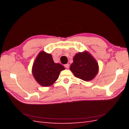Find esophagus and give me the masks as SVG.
<instances>
[{
	"label": "esophagus",
	"instance_id": "obj_1",
	"mask_svg": "<svg viewBox=\"0 0 129 129\" xmlns=\"http://www.w3.org/2000/svg\"><path fill=\"white\" fill-rule=\"evenodd\" d=\"M64 67L65 68H67V69H69V68L70 67V65L69 64H65L64 65Z\"/></svg>",
	"mask_w": 129,
	"mask_h": 129
}]
</instances>
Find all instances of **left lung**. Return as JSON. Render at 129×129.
<instances>
[{
  "label": "left lung",
  "mask_w": 129,
  "mask_h": 129,
  "mask_svg": "<svg viewBox=\"0 0 129 129\" xmlns=\"http://www.w3.org/2000/svg\"><path fill=\"white\" fill-rule=\"evenodd\" d=\"M70 70L75 77L88 81L94 79L98 74V63L91 54L85 51L75 55Z\"/></svg>",
  "instance_id": "obj_1"
}]
</instances>
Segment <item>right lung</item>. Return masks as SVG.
Returning a JSON list of instances; mask_svg holds the SVG:
<instances>
[{
  "label": "right lung",
  "mask_w": 129,
  "mask_h": 129,
  "mask_svg": "<svg viewBox=\"0 0 129 129\" xmlns=\"http://www.w3.org/2000/svg\"><path fill=\"white\" fill-rule=\"evenodd\" d=\"M65 68L59 63H55L50 54L42 51L38 55L33 65L32 73L40 85L49 86L59 78L61 71Z\"/></svg>",
  "instance_id": "1"
}]
</instances>
